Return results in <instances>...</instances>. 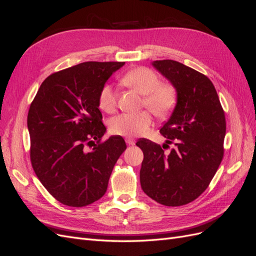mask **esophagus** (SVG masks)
I'll list each match as a JSON object with an SVG mask.
<instances>
[{"mask_svg": "<svg viewBox=\"0 0 256 256\" xmlns=\"http://www.w3.org/2000/svg\"><path fill=\"white\" fill-rule=\"evenodd\" d=\"M126 143L128 144V145H134V143H136V140L134 138H126Z\"/></svg>", "mask_w": 256, "mask_h": 256, "instance_id": "esophagus-1", "label": "esophagus"}]
</instances>
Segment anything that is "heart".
I'll return each instance as SVG.
<instances>
[{
    "label": "heart",
    "instance_id": "obj_1",
    "mask_svg": "<svg viewBox=\"0 0 256 256\" xmlns=\"http://www.w3.org/2000/svg\"><path fill=\"white\" fill-rule=\"evenodd\" d=\"M124 84L144 96V106L154 115L164 116L175 104V90L168 84H161L159 76L145 67L132 69L124 74ZM118 104V94L111 84H106L98 96V104L102 111L112 113ZM152 118L148 112L122 113L110 120V129L114 134L122 136H140L152 126Z\"/></svg>",
    "mask_w": 256,
    "mask_h": 256
}]
</instances>
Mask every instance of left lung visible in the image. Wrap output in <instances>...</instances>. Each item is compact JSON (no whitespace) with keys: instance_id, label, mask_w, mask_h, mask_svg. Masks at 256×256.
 Here are the masks:
<instances>
[{"instance_id":"8db88e82","label":"left lung","mask_w":256,"mask_h":256,"mask_svg":"<svg viewBox=\"0 0 256 256\" xmlns=\"http://www.w3.org/2000/svg\"><path fill=\"white\" fill-rule=\"evenodd\" d=\"M154 68L176 90V106L160 132L176 147L168 154L161 146L140 138L144 154L140 171L143 191L166 206H182L208 187L223 158L226 116L212 82L172 60H154Z\"/></svg>"}]
</instances>
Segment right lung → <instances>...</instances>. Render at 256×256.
Masks as SVG:
<instances>
[{
    "mask_svg": "<svg viewBox=\"0 0 256 256\" xmlns=\"http://www.w3.org/2000/svg\"><path fill=\"white\" fill-rule=\"evenodd\" d=\"M124 65L85 62L52 74L30 104L32 166L62 204L83 207L102 198L116 161L127 148L120 136L100 142L106 128L98 104L100 90ZM88 146L93 148L88 151Z\"/></svg>",
    "mask_w": 256,
    "mask_h": 256,
    "instance_id": "right-lung-1",
    "label": "right lung"
}]
</instances>
